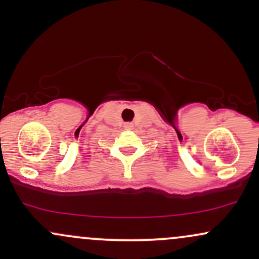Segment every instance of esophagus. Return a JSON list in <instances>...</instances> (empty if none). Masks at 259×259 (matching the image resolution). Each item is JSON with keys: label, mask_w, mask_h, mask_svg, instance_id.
Returning a JSON list of instances; mask_svg holds the SVG:
<instances>
[{"label": "esophagus", "mask_w": 259, "mask_h": 259, "mask_svg": "<svg viewBox=\"0 0 259 259\" xmlns=\"http://www.w3.org/2000/svg\"><path fill=\"white\" fill-rule=\"evenodd\" d=\"M125 126L127 127V129H133V125H132V124H130V123H129V124H126Z\"/></svg>", "instance_id": "1"}]
</instances>
